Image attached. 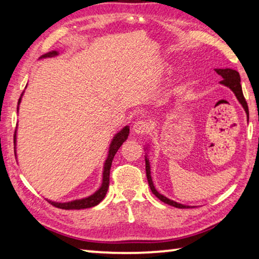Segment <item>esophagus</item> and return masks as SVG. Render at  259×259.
Here are the masks:
<instances>
[{"mask_svg": "<svg viewBox=\"0 0 259 259\" xmlns=\"http://www.w3.org/2000/svg\"><path fill=\"white\" fill-rule=\"evenodd\" d=\"M134 133L137 135H145L150 131V124L146 121H137L134 124Z\"/></svg>", "mask_w": 259, "mask_h": 259, "instance_id": "1", "label": "esophagus"}]
</instances>
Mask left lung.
Wrapping results in <instances>:
<instances>
[{"label":"left lung","instance_id":"obj_1","mask_svg":"<svg viewBox=\"0 0 259 259\" xmlns=\"http://www.w3.org/2000/svg\"><path fill=\"white\" fill-rule=\"evenodd\" d=\"M216 73L218 75H221L223 77V80L219 82L221 84L225 85L227 88H230L232 93L235 95L236 99L239 100V103L241 104V106L243 107L245 114H247V117L249 119V109H248V105L247 102H245V99L243 97V93H242V88H241V78L239 73L234 71V69H231V68H216L214 69ZM144 151H145V162H146V176H147V181H148V185H150V188L153 194H154L157 199L161 200L162 202H164L166 204H170L172 205V207H176V208H181V209H185V208H194L193 205H185V204H182V203H178L176 201L174 200H170L166 198V196L162 195L161 193L157 192V190L154 186V184H153L152 181V176H151V163H150V159H148V151H150V144H146L145 146H144Z\"/></svg>","mask_w":259,"mask_h":259}]
</instances>
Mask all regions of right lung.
Listing matches in <instances>:
<instances>
[{"label":"right lung","mask_w":259,"mask_h":259,"mask_svg":"<svg viewBox=\"0 0 259 259\" xmlns=\"http://www.w3.org/2000/svg\"><path fill=\"white\" fill-rule=\"evenodd\" d=\"M60 55L59 51L57 50H52L50 52H47L46 55H43L40 59L43 58H51V57H56ZM27 87V85H26ZM26 89V88H25ZM25 93L21 94L19 102H18V106H17V112H19V105L21 103V99H23V96ZM129 131L130 128L129 125H125L122 128L119 133H116L114 135V137L112 139L111 144H109L108 147V153H107V157L104 162V166H103V179H102V184L97 191L89 196H85V198L82 199H75L72 201H67V202H57V201H51L48 200L49 202L55 205L57 208L60 209H65V210H69V209H87V208H91L95 207V205L99 204L102 201L105 199V196L107 194L108 191V185H109V170H111V165H112V161L114 159V155L116 154V152L119 148L121 147L122 144H123L126 139H128L129 136ZM15 154H16V159H17V130L15 133Z\"/></svg>","instance_id":"add662e5"}]
</instances>
